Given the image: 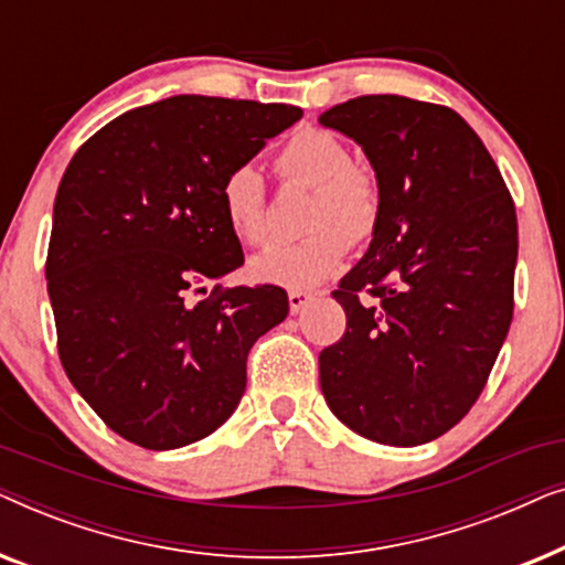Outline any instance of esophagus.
<instances>
[{"label": "esophagus", "instance_id": "1", "mask_svg": "<svg viewBox=\"0 0 565 565\" xmlns=\"http://www.w3.org/2000/svg\"><path fill=\"white\" fill-rule=\"evenodd\" d=\"M313 300V296L311 292H306V290H290L288 292V303H290V313H298V311H303V308L311 303Z\"/></svg>", "mask_w": 565, "mask_h": 565}]
</instances>
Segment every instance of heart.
Here are the masks:
<instances>
[{"label":"heart","instance_id":"obj_1","mask_svg":"<svg viewBox=\"0 0 565 565\" xmlns=\"http://www.w3.org/2000/svg\"><path fill=\"white\" fill-rule=\"evenodd\" d=\"M277 169L288 182L313 188L303 218V228L311 234L257 254L249 262V275L257 282L311 290L339 273L352 244L375 236L383 213L381 190L365 169L352 164L350 146L323 128L292 134L277 157ZM221 211L238 242H267L265 180L257 167L238 164L223 177Z\"/></svg>","mask_w":565,"mask_h":565}]
</instances>
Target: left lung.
<instances>
[{
    "label": "left lung",
    "mask_w": 565,
    "mask_h": 565,
    "mask_svg": "<svg viewBox=\"0 0 565 565\" xmlns=\"http://www.w3.org/2000/svg\"><path fill=\"white\" fill-rule=\"evenodd\" d=\"M319 122L362 146L383 203L365 257L331 292L347 331L319 354L323 398L373 443H431L481 396L512 323V195L450 107L365 95Z\"/></svg>",
    "instance_id": "1"
}]
</instances>
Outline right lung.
<instances>
[{"label":"right lung","mask_w":565,"mask_h":565,"mask_svg":"<svg viewBox=\"0 0 565 565\" xmlns=\"http://www.w3.org/2000/svg\"><path fill=\"white\" fill-rule=\"evenodd\" d=\"M300 115L177 95L118 115L68 161L45 259L58 358L128 443L174 450L218 429L244 396L252 344L288 316L275 285H215L198 303L190 292L244 265L223 177Z\"/></svg>","instance_id":"1"}]
</instances>
